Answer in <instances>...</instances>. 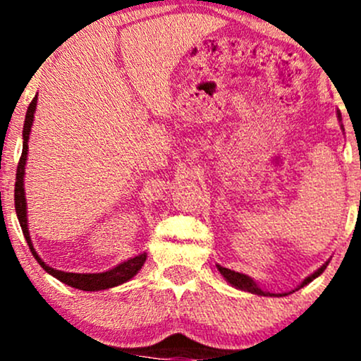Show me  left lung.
<instances>
[{
	"label": "left lung",
	"mask_w": 361,
	"mask_h": 361,
	"mask_svg": "<svg viewBox=\"0 0 361 361\" xmlns=\"http://www.w3.org/2000/svg\"><path fill=\"white\" fill-rule=\"evenodd\" d=\"M338 117H341V114H338ZM326 267H327V263L322 264V267L319 268L317 271H314L312 275H309L307 279H305L299 285V288L304 287V285L310 283V281H312L314 279H317V276L326 270ZM217 270L221 271V275L227 280V283H231V285H233V287L239 288V290H244V292H251V293H256V295H264V297H271V295L283 297V295H288V293H270V292H264V290H261L258 287V283H256V281L252 280L251 276L244 275V273H238V271H234V270H229V268H224V267H221V264H217Z\"/></svg>",
	"instance_id": "left-lung-1"
}]
</instances>
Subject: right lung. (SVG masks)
<instances>
[{"label": "right lung", "mask_w": 361, "mask_h": 361, "mask_svg": "<svg viewBox=\"0 0 361 361\" xmlns=\"http://www.w3.org/2000/svg\"><path fill=\"white\" fill-rule=\"evenodd\" d=\"M37 109V97L32 100L30 105H28L27 115H25V123H23V151L22 157H20L18 168H16V181H15V210L16 217H18L20 227H22L25 239H27L28 247H30L34 258L39 261L40 267L44 268L49 275L56 276L57 280L62 281V283L69 285V287L86 290V292H94V290H106L111 287H117V285L126 283L139 273L140 268H142L144 261H146L147 255L142 252V255L134 256V258L122 261V263L117 264L115 268H111L109 271L103 273H68L56 270V268L49 267V264L44 263V259L37 255L34 244H32L30 233H28V222H27V200H25V188H23V175H25V164H27V154H28V137H30L32 123H34V114Z\"/></svg>", "instance_id": "obj_1"}]
</instances>
